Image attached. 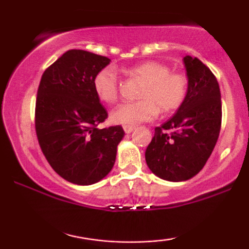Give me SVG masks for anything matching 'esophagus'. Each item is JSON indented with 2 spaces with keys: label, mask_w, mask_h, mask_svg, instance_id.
Here are the masks:
<instances>
[{
  "label": "esophagus",
  "mask_w": 249,
  "mask_h": 249,
  "mask_svg": "<svg viewBox=\"0 0 249 249\" xmlns=\"http://www.w3.org/2000/svg\"><path fill=\"white\" fill-rule=\"evenodd\" d=\"M123 128H124L125 133L128 134V133H131L134 130V126H132V125H124V126H123Z\"/></svg>",
  "instance_id": "esophagus-1"
}]
</instances>
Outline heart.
<instances>
[{
	"mask_svg": "<svg viewBox=\"0 0 249 249\" xmlns=\"http://www.w3.org/2000/svg\"><path fill=\"white\" fill-rule=\"evenodd\" d=\"M127 75L138 77L144 82L139 98L141 101L124 103L111 112V122L119 125H137L152 121L161 112H171L184 102L188 81L180 72H171L164 63L148 61L127 69ZM93 91L102 102L112 104L118 98V77L113 68L99 70L93 77Z\"/></svg>",
	"mask_w": 249,
	"mask_h": 249,
	"instance_id": "heart-1",
	"label": "heart"
}]
</instances>
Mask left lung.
Segmentation results:
<instances>
[{
	"label": "left lung",
	"instance_id": "8db88e82",
	"mask_svg": "<svg viewBox=\"0 0 249 249\" xmlns=\"http://www.w3.org/2000/svg\"><path fill=\"white\" fill-rule=\"evenodd\" d=\"M187 93L177 112L154 128L145 152L148 168L167 181H186L210 158L221 127L219 83L196 57H184Z\"/></svg>",
	"mask_w": 249,
	"mask_h": 249
}]
</instances>
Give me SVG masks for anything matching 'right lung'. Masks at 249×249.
Returning a JSON list of instances; mask_svg holds the SVG:
<instances>
[{"label":"right lung","mask_w":249,"mask_h":249,"mask_svg":"<svg viewBox=\"0 0 249 249\" xmlns=\"http://www.w3.org/2000/svg\"><path fill=\"white\" fill-rule=\"evenodd\" d=\"M107 57L69 50L42 75L35 127L42 152L63 179L76 185L101 181L112 170L121 125L98 128L107 112L93 91V77L110 64Z\"/></svg>","instance_id":"obj_1"}]
</instances>
